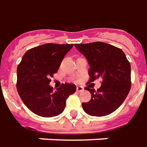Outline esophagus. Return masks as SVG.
Instances as JSON below:
<instances>
[{"label": "esophagus", "instance_id": "34e87169", "mask_svg": "<svg viewBox=\"0 0 147 147\" xmlns=\"http://www.w3.org/2000/svg\"><path fill=\"white\" fill-rule=\"evenodd\" d=\"M84 90V88L82 86H78L77 87V92H82Z\"/></svg>", "mask_w": 147, "mask_h": 147}]
</instances>
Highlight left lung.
I'll use <instances>...</instances> for the list:
<instances>
[{"mask_svg": "<svg viewBox=\"0 0 147 147\" xmlns=\"http://www.w3.org/2000/svg\"><path fill=\"white\" fill-rule=\"evenodd\" d=\"M76 48L86 58L90 81L102 78V86L94 90L86 87L91 99L82 103L84 111L90 116L102 117L113 113L121 106L129 94L130 64L121 49L105 42L75 44Z\"/></svg>", "mask_w": 147, "mask_h": 147, "instance_id": "8db88e82", "label": "left lung"}]
</instances>
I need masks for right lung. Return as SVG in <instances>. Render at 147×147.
<instances>
[{"label": "right lung", "instance_id": "add662e5", "mask_svg": "<svg viewBox=\"0 0 147 147\" xmlns=\"http://www.w3.org/2000/svg\"><path fill=\"white\" fill-rule=\"evenodd\" d=\"M74 44L48 43L29 49L17 69V89L20 98L33 113L51 118L63 112L66 99L76 86L62 84L56 91L49 86L50 77L57 72L65 55Z\"/></svg>", "mask_w": 147, "mask_h": 147}]
</instances>
